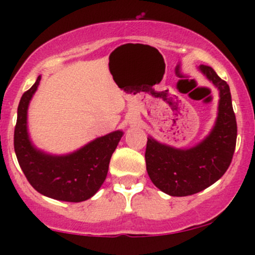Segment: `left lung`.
I'll list each match as a JSON object with an SVG mask.
<instances>
[{
	"mask_svg": "<svg viewBox=\"0 0 255 255\" xmlns=\"http://www.w3.org/2000/svg\"><path fill=\"white\" fill-rule=\"evenodd\" d=\"M199 69L219 91L217 120L209 135L191 148L172 147L147 137L146 170L154 186L171 197L195 194L218 181L235 151L238 125L229 85L211 67L201 64Z\"/></svg>",
	"mask_w": 255,
	"mask_h": 255,
	"instance_id": "obj_1",
	"label": "left lung"
}]
</instances>
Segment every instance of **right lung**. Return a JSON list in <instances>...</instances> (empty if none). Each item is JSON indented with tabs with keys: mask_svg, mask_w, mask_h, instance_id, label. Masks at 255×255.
Returning a JSON list of instances; mask_svg holds the SVG:
<instances>
[{
	"mask_svg": "<svg viewBox=\"0 0 255 255\" xmlns=\"http://www.w3.org/2000/svg\"><path fill=\"white\" fill-rule=\"evenodd\" d=\"M40 81V75L26 91L17 107L14 150L20 168L30 184L55 200L80 203L96 194L107 177L110 158L124 131L115 130L92 140L79 150L55 156L38 150L27 131V110Z\"/></svg>",
	"mask_w": 255,
	"mask_h": 255,
	"instance_id": "obj_1",
	"label": "right lung"
}]
</instances>
